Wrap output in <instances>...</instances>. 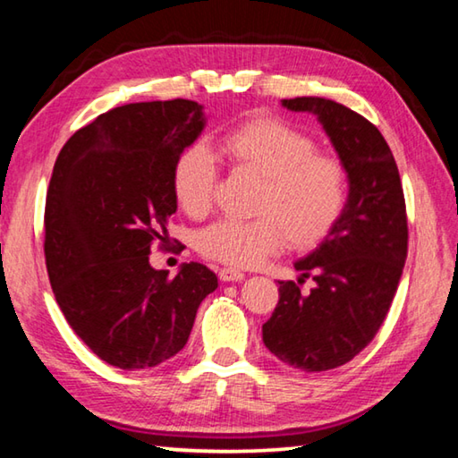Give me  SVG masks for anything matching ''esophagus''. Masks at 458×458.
<instances>
[{
	"label": "esophagus",
	"instance_id": "obj_1",
	"mask_svg": "<svg viewBox=\"0 0 458 458\" xmlns=\"http://www.w3.org/2000/svg\"><path fill=\"white\" fill-rule=\"evenodd\" d=\"M218 276H220V281H224V283H234V281H242L244 273H242V270H238V268L224 267V268H220Z\"/></svg>",
	"mask_w": 458,
	"mask_h": 458
}]
</instances>
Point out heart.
Instances as JSON below:
<instances>
[{"label": "heart", "instance_id": "heart-1", "mask_svg": "<svg viewBox=\"0 0 458 458\" xmlns=\"http://www.w3.org/2000/svg\"><path fill=\"white\" fill-rule=\"evenodd\" d=\"M220 151L236 172L260 177L250 220H220L196 234L201 257L230 267H254L284 242L313 248L331 234L350 196V174L337 155L317 151V141L273 114H257L220 137ZM218 165L201 145L175 161L177 206L204 218L214 204Z\"/></svg>", "mask_w": 458, "mask_h": 458}]
</instances>
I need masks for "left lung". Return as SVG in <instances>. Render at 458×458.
I'll list each match as a JSON object with an SVG mask.
<instances>
[{"label": "left lung", "mask_w": 458, "mask_h": 458, "mask_svg": "<svg viewBox=\"0 0 458 458\" xmlns=\"http://www.w3.org/2000/svg\"><path fill=\"white\" fill-rule=\"evenodd\" d=\"M323 123L350 174V198L331 234L294 262L316 286L278 283L262 341L286 366L327 371L353 360L382 327L408 254V218L396 159L374 123L327 98H284ZM302 278L299 284H302Z\"/></svg>", "instance_id": "obj_1"}]
</instances>
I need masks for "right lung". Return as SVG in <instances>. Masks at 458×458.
Here are the masks:
<instances>
[{
    "label": "right lung",
    "mask_w": 458,
    "mask_h": 458,
    "mask_svg": "<svg viewBox=\"0 0 458 458\" xmlns=\"http://www.w3.org/2000/svg\"><path fill=\"white\" fill-rule=\"evenodd\" d=\"M201 129L196 100L123 105L76 131L54 164L46 268L68 325L108 366L147 369L174 358L218 286L199 262L174 278L149 265L177 210L175 161Z\"/></svg>",
    "instance_id": "1"
}]
</instances>
